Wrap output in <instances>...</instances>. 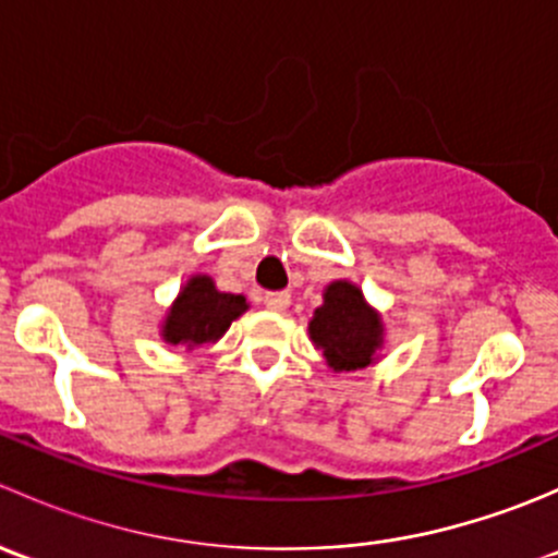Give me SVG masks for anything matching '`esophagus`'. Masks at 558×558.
I'll use <instances>...</instances> for the list:
<instances>
[{
    "mask_svg": "<svg viewBox=\"0 0 558 558\" xmlns=\"http://www.w3.org/2000/svg\"><path fill=\"white\" fill-rule=\"evenodd\" d=\"M264 305L275 313H283L291 305V294L289 291H269V294H264Z\"/></svg>",
    "mask_w": 558,
    "mask_h": 558,
    "instance_id": "1",
    "label": "esophagus"
}]
</instances>
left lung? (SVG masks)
Instances as JSON below:
<instances>
[{"label":"left lung","instance_id":"8db88e82","mask_svg":"<svg viewBox=\"0 0 558 558\" xmlns=\"http://www.w3.org/2000/svg\"><path fill=\"white\" fill-rule=\"evenodd\" d=\"M307 331L335 373L369 367L384 348V320L348 280L326 286L324 305L315 307Z\"/></svg>","mask_w":558,"mask_h":558}]
</instances>
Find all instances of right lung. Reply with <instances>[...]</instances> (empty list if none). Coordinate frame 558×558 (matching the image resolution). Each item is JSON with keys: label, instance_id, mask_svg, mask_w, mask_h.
<instances>
[{"label": "right lung", "instance_id": "add662e5", "mask_svg": "<svg viewBox=\"0 0 558 558\" xmlns=\"http://www.w3.org/2000/svg\"><path fill=\"white\" fill-rule=\"evenodd\" d=\"M245 311L247 302L243 294H223L216 289L210 275H194L167 311L161 337L170 345L189 348L216 342Z\"/></svg>", "mask_w": 558, "mask_h": 558}]
</instances>
